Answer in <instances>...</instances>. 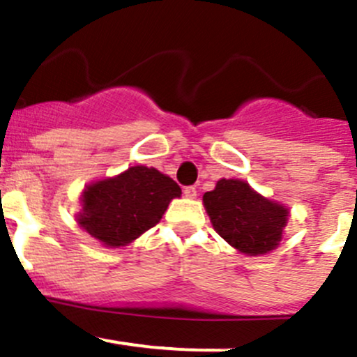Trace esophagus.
I'll list each match as a JSON object with an SVG mask.
<instances>
[{
    "label": "esophagus",
    "instance_id": "esophagus-1",
    "mask_svg": "<svg viewBox=\"0 0 357 357\" xmlns=\"http://www.w3.org/2000/svg\"><path fill=\"white\" fill-rule=\"evenodd\" d=\"M183 196L185 197H189V199H194V197L197 196V190H196V187H185V189H183Z\"/></svg>",
    "mask_w": 357,
    "mask_h": 357
}]
</instances>
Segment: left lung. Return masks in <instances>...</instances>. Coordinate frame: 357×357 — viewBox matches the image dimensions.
<instances>
[{
    "mask_svg": "<svg viewBox=\"0 0 357 357\" xmlns=\"http://www.w3.org/2000/svg\"><path fill=\"white\" fill-rule=\"evenodd\" d=\"M203 204L216 234L242 255L263 256L280 245L289 208L261 196L244 180L220 178Z\"/></svg>",
    "mask_w": 357,
    "mask_h": 357,
    "instance_id": "obj_1",
    "label": "left lung"
}]
</instances>
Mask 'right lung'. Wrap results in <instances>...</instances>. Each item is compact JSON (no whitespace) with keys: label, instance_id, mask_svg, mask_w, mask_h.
I'll list each match as a JSON object with an SVG mask.
<instances>
[{"label":"right lung","instance_id":"1","mask_svg":"<svg viewBox=\"0 0 357 357\" xmlns=\"http://www.w3.org/2000/svg\"><path fill=\"white\" fill-rule=\"evenodd\" d=\"M180 194L177 182L168 175L135 165L84 187L75 220L105 248H123L153 229Z\"/></svg>","mask_w":357,"mask_h":357}]
</instances>
